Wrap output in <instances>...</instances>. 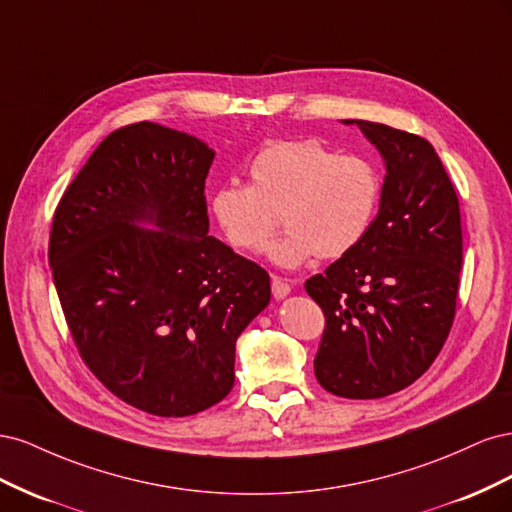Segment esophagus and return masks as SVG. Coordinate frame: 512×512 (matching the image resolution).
Instances as JSON below:
<instances>
[{"label": "esophagus", "mask_w": 512, "mask_h": 512, "mask_svg": "<svg viewBox=\"0 0 512 512\" xmlns=\"http://www.w3.org/2000/svg\"><path fill=\"white\" fill-rule=\"evenodd\" d=\"M271 288H273V297L280 301V299H286L290 294V284L288 280H284V277L280 275H273L271 277Z\"/></svg>", "instance_id": "34e87169"}]
</instances>
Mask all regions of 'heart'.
I'll return each mask as SVG.
<instances>
[{
    "label": "heart",
    "instance_id": "obj_1",
    "mask_svg": "<svg viewBox=\"0 0 512 512\" xmlns=\"http://www.w3.org/2000/svg\"><path fill=\"white\" fill-rule=\"evenodd\" d=\"M252 185L226 183L211 194L213 220L224 239L252 252L265 247L275 267L294 269L309 258L335 260L363 241L380 203L378 170L359 156H337L312 141H275L250 164Z\"/></svg>",
    "mask_w": 512,
    "mask_h": 512
}]
</instances>
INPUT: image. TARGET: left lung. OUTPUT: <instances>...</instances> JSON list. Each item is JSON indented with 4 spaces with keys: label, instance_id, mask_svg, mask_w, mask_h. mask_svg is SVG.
<instances>
[{
    "label": "left lung",
    "instance_id": "left-lung-1",
    "mask_svg": "<svg viewBox=\"0 0 512 512\" xmlns=\"http://www.w3.org/2000/svg\"><path fill=\"white\" fill-rule=\"evenodd\" d=\"M342 123L359 126L386 175L363 241L305 282L327 318L314 371L333 395L378 399L421 378L451 331L461 215L429 141L384 123Z\"/></svg>",
    "mask_w": 512,
    "mask_h": 512
}]
</instances>
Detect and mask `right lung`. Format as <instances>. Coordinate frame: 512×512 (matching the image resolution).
Here are the masks:
<instances>
[{
    "mask_svg": "<svg viewBox=\"0 0 512 512\" xmlns=\"http://www.w3.org/2000/svg\"><path fill=\"white\" fill-rule=\"evenodd\" d=\"M213 158L192 134L132 123L91 153L53 218L49 265L76 348L156 416L222 401L237 339L271 301L269 273L209 237Z\"/></svg>",
    "mask_w": 512,
    "mask_h": 512,
    "instance_id": "1",
    "label": "right lung"
}]
</instances>
